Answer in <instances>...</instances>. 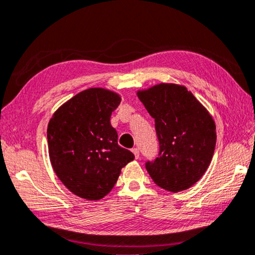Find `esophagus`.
Masks as SVG:
<instances>
[{"label":"esophagus","instance_id":"esophagus-1","mask_svg":"<svg viewBox=\"0 0 255 255\" xmlns=\"http://www.w3.org/2000/svg\"><path fill=\"white\" fill-rule=\"evenodd\" d=\"M132 152L134 153V157H135V159H137V158H139V155H140V151H139V149H137V148H133V149H132Z\"/></svg>","mask_w":255,"mask_h":255}]
</instances>
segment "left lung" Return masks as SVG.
Wrapping results in <instances>:
<instances>
[{
	"mask_svg": "<svg viewBox=\"0 0 255 255\" xmlns=\"http://www.w3.org/2000/svg\"><path fill=\"white\" fill-rule=\"evenodd\" d=\"M136 95L155 119L159 156L145 164L152 181L169 192L187 190L203 176L216 145L210 113L186 87L158 83Z\"/></svg>",
	"mask_w": 255,
	"mask_h": 255,
	"instance_id": "obj_1",
	"label": "left lung"
}]
</instances>
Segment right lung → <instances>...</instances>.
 <instances>
[{
  "label": "right lung",
  "instance_id": "right-lung-1",
  "mask_svg": "<svg viewBox=\"0 0 255 255\" xmlns=\"http://www.w3.org/2000/svg\"><path fill=\"white\" fill-rule=\"evenodd\" d=\"M118 93L89 88L65 102L47 127L48 153L60 181L79 198L100 200L114 187L121 169L134 159L120 147L111 115L121 103Z\"/></svg>",
  "mask_w": 255,
  "mask_h": 255
}]
</instances>
